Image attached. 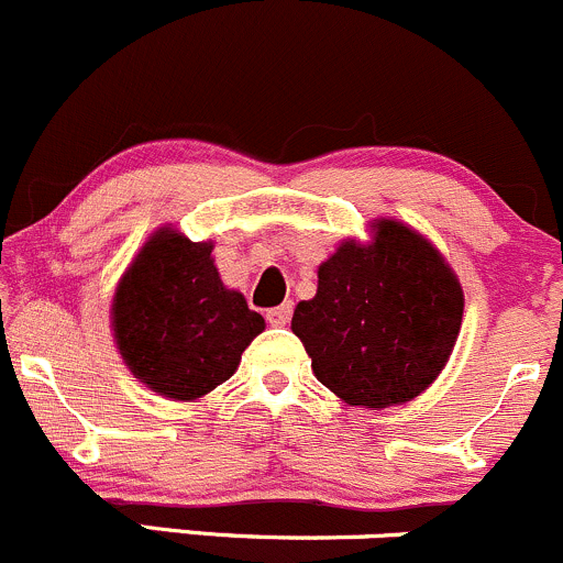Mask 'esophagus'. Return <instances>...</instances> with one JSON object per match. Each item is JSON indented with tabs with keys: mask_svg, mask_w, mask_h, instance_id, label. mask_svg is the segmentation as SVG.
Instances as JSON below:
<instances>
[{
	"mask_svg": "<svg viewBox=\"0 0 563 563\" xmlns=\"http://www.w3.org/2000/svg\"><path fill=\"white\" fill-rule=\"evenodd\" d=\"M265 317H268V322L274 324V328H284V324H289V317H292V303L276 306V309H271Z\"/></svg>",
	"mask_w": 563,
	"mask_h": 563,
	"instance_id": "obj_1",
	"label": "esophagus"
}]
</instances>
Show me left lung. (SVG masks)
Here are the masks:
<instances>
[{"instance_id": "8db88e82", "label": "left lung", "mask_w": 563, "mask_h": 563, "mask_svg": "<svg viewBox=\"0 0 563 563\" xmlns=\"http://www.w3.org/2000/svg\"><path fill=\"white\" fill-rule=\"evenodd\" d=\"M374 239H346L317 271L292 333L314 376L350 407L385 409L420 396L450 361L463 289L431 241L396 219H374Z\"/></svg>"}]
</instances>
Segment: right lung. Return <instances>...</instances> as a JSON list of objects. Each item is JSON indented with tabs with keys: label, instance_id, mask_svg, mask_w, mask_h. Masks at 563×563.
I'll list each match as a JSON object with an SVG mask.
<instances>
[{
	"label": "right lung",
	"instance_id": "obj_1",
	"mask_svg": "<svg viewBox=\"0 0 563 563\" xmlns=\"http://www.w3.org/2000/svg\"><path fill=\"white\" fill-rule=\"evenodd\" d=\"M211 241L156 230L115 287L113 339L126 368L154 393L197 401L239 368L265 320L228 289L213 265Z\"/></svg>",
	"mask_w": 563,
	"mask_h": 563
}]
</instances>
